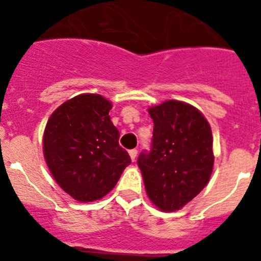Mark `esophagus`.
<instances>
[{
    "instance_id": "1",
    "label": "esophagus",
    "mask_w": 261,
    "mask_h": 261,
    "mask_svg": "<svg viewBox=\"0 0 261 261\" xmlns=\"http://www.w3.org/2000/svg\"><path fill=\"white\" fill-rule=\"evenodd\" d=\"M129 155H130V159H132L133 162H135L136 158H137V150H136V149H132V150H129Z\"/></svg>"
}]
</instances>
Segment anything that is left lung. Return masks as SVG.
I'll list each match as a JSON object with an SVG mask.
<instances>
[{
    "label": "left lung",
    "mask_w": 261,
    "mask_h": 261,
    "mask_svg": "<svg viewBox=\"0 0 261 261\" xmlns=\"http://www.w3.org/2000/svg\"><path fill=\"white\" fill-rule=\"evenodd\" d=\"M149 115L154 123L150 151H142L137 159L145 190L161 211H179L211 179V125L197 108L179 100L149 108Z\"/></svg>",
    "instance_id": "left-lung-1"
}]
</instances>
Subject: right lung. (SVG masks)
<instances>
[{
	"label": "right lung",
	"mask_w": 261,
	"mask_h": 261,
	"mask_svg": "<svg viewBox=\"0 0 261 261\" xmlns=\"http://www.w3.org/2000/svg\"><path fill=\"white\" fill-rule=\"evenodd\" d=\"M111 108L102 95L82 94L62 103L45 126L43 151L48 168L57 184L78 201L102 199L130 165L108 115Z\"/></svg>",
	"instance_id": "1"
}]
</instances>
